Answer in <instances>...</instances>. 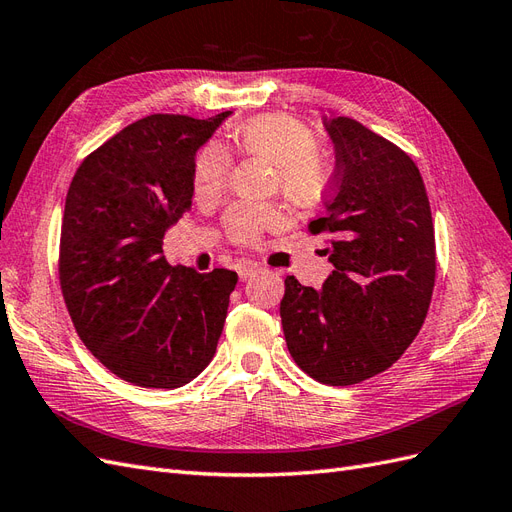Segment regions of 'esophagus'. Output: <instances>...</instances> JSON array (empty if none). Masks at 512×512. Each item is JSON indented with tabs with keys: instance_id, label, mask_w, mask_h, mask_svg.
Wrapping results in <instances>:
<instances>
[{
	"instance_id": "obj_1",
	"label": "esophagus",
	"mask_w": 512,
	"mask_h": 512,
	"mask_svg": "<svg viewBox=\"0 0 512 512\" xmlns=\"http://www.w3.org/2000/svg\"><path fill=\"white\" fill-rule=\"evenodd\" d=\"M237 271H239V277H241V280L245 282V280H252L254 275H258V273L262 271V267H260V265H256V262H241Z\"/></svg>"
}]
</instances>
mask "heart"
I'll return each mask as SVG.
<instances>
[{
  "mask_svg": "<svg viewBox=\"0 0 512 512\" xmlns=\"http://www.w3.org/2000/svg\"><path fill=\"white\" fill-rule=\"evenodd\" d=\"M230 141L243 156L258 158L273 166L271 188L290 205L314 207L327 194L331 168L318 149V138L305 123L288 115H262L243 123L230 134ZM230 158L222 145L209 143L196 153L194 194L198 198L218 196L228 181ZM282 220L273 205H232L224 215L228 237L237 243H256L262 232Z\"/></svg>",
  "mask_w": 512,
  "mask_h": 512,
  "instance_id": "obj_1",
  "label": "heart"
}]
</instances>
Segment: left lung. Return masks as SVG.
I'll return each mask as SVG.
<instances>
[{
    "mask_svg": "<svg viewBox=\"0 0 512 512\" xmlns=\"http://www.w3.org/2000/svg\"><path fill=\"white\" fill-rule=\"evenodd\" d=\"M335 145L327 209L307 224L327 235L335 271L322 290L288 275L280 316L307 376L350 386L389 369L421 331L436 284L425 183L404 149L350 117H324Z\"/></svg>",
    "mask_w": 512,
    "mask_h": 512,
    "instance_id": "left-lung-1",
    "label": "left lung"
}]
</instances>
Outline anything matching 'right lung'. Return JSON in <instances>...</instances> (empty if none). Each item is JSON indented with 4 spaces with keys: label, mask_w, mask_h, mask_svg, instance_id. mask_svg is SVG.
Here are the masks:
<instances>
[{
    "label": "right lung",
    "mask_w": 512,
    "mask_h": 512,
    "mask_svg": "<svg viewBox=\"0 0 512 512\" xmlns=\"http://www.w3.org/2000/svg\"><path fill=\"white\" fill-rule=\"evenodd\" d=\"M230 111L156 113L76 168L59 237V286L81 342L121 380L177 389L218 348L237 273L173 267L164 232L190 207L194 156Z\"/></svg>",
    "instance_id": "add662e5"
}]
</instances>
